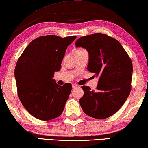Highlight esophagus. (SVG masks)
I'll list each match as a JSON object with an SVG mask.
<instances>
[{
    "label": "esophagus",
    "instance_id": "34e87169",
    "mask_svg": "<svg viewBox=\"0 0 148 148\" xmlns=\"http://www.w3.org/2000/svg\"><path fill=\"white\" fill-rule=\"evenodd\" d=\"M78 87V86L76 84H72V88H74V89H75V88H76Z\"/></svg>",
    "mask_w": 148,
    "mask_h": 148
}]
</instances>
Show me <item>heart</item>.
Segmentation results:
<instances>
[{"instance_id":"1","label":"heart","mask_w":148,"mask_h":148,"mask_svg":"<svg viewBox=\"0 0 148 148\" xmlns=\"http://www.w3.org/2000/svg\"><path fill=\"white\" fill-rule=\"evenodd\" d=\"M82 50V49H79V50H77L76 51H79V50Z\"/></svg>"}]
</instances>
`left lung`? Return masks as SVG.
Instances as JSON below:
<instances>
[{
  "label": "left lung",
  "instance_id": "8db88e82",
  "mask_svg": "<svg viewBox=\"0 0 148 148\" xmlns=\"http://www.w3.org/2000/svg\"><path fill=\"white\" fill-rule=\"evenodd\" d=\"M75 45L86 48L89 54L88 70L99 78L96 90L82 87V109L92 118H108L118 111L130 93L131 59L116 39L102 33L80 37Z\"/></svg>",
  "mask_w": 148,
  "mask_h": 148
}]
</instances>
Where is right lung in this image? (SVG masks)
<instances>
[{
	"instance_id": "1",
	"label": "right lung",
	"mask_w": 148,
	"mask_h": 148,
	"mask_svg": "<svg viewBox=\"0 0 148 148\" xmlns=\"http://www.w3.org/2000/svg\"><path fill=\"white\" fill-rule=\"evenodd\" d=\"M76 38L38 37L28 45L17 62L14 76L18 95L23 106L37 119L52 120L62 113L72 85L59 86L52 78L60 69L68 46Z\"/></svg>"
}]
</instances>
